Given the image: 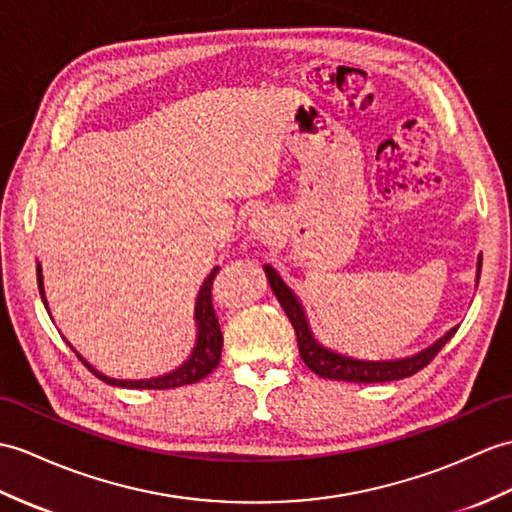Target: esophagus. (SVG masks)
<instances>
[{"label": "esophagus", "instance_id": "34e87169", "mask_svg": "<svg viewBox=\"0 0 512 512\" xmlns=\"http://www.w3.org/2000/svg\"><path fill=\"white\" fill-rule=\"evenodd\" d=\"M279 229V222L277 216L268 209H257L251 220H248V231L255 237V240H272V237L277 235Z\"/></svg>", "mask_w": 512, "mask_h": 512}]
</instances>
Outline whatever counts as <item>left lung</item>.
Masks as SVG:
<instances>
[{
	"label": "left lung",
	"instance_id": "obj_1",
	"mask_svg": "<svg viewBox=\"0 0 512 512\" xmlns=\"http://www.w3.org/2000/svg\"><path fill=\"white\" fill-rule=\"evenodd\" d=\"M264 270H266V277H268L272 292H275L277 301L281 303L283 312L288 314L290 323L294 327L296 342H299L301 360L318 377L338 379V382H353V384L395 382V379H403V377L419 373L423 366H427L436 358V353L441 351L458 331V327H451L443 338H438L434 344H430V347L410 355V358L379 360V362L349 358V355H342V353H336V351L323 347V344L314 338L310 323H307L303 305L299 299H296V294L288 288V285H285V281L277 275L275 268L264 266ZM480 270H482V257H478V277H475V281H480Z\"/></svg>",
	"mask_w": 512,
	"mask_h": 512
}]
</instances>
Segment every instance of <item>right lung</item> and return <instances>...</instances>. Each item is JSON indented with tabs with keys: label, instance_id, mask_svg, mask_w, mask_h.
<instances>
[{
	"label": "right lung",
	"instance_id": "obj_1",
	"mask_svg": "<svg viewBox=\"0 0 512 512\" xmlns=\"http://www.w3.org/2000/svg\"><path fill=\"white\" fill-rule=\"evenodd\" d=\"M220 268H213L209 272V277L202 283V288L198 292V299H196V310H194V318H196V329H198V336H196V347L192 351V355L176 368V371L168 373V375H161V377H150V379H113L109 375H102L98 368H93L82 355L71 347L80 362L85 364L89 371L102 379L104 384H111V386H120V388H144V390H168V388H178V386H187V384H196L200 379H205L213 368L220 364V355H222V331H220V323H218V316L216 310H213V303H211V288H213V279H216ZM37 281H39V292H41V299L47 307L45 301V292H43V275H41V264L37 266Z\"/></svg>",
	"mask_w": 512,
	"mask_h": 512
}]
</instances>
